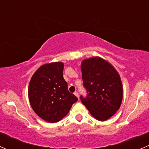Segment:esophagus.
I'll use <instances>...</instances> for the list:
<instances>
[{
    "label": "esophagus",
    "instance_id": "34e87169",
    "mask_svg": "<svg viewBox=\"0 0 149 149\" xmlns=\"http://www.w3.org/2000/svg\"><path fill=\"white\" fill-rule=\"evenodd\" d=\"M74 94L76 96V97H78V98H79V93H78V91H75Z\"/></svg>",
    "mask_w": 149,
    "mask_h": 149
}]
</instances>
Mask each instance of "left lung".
<instances>
[{
  "label": "left lung",
  "mask_w": 149,
  "mask_h": 149,
  "mask_svg": "<svg viewBox=\"0 0 149 149\" xmlns=\"http://www.w3.org/2000/svg\"><path fill=\"white\" fill-rule=\"evenodd\" d=\"M85 97L81 95V102L91 115L104 121L115 115L123 100V86L117 70L101 58L86 59L81 63Z\"/></svg>",
  "instance_id": "8db88e82"
}]
</instances>
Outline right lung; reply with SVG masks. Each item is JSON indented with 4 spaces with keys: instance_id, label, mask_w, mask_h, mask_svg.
I'll return each instance as SVG.
<instances>
[{
    "instance_id": "right-lung-1",
    "label": "right lung",
    "mask_w": 149,
    "mask_h": 149,
    "mask_svg": "<svg viewBox=\"0 0 149 149\" xmlns=\"http://www.w3.org/2000/svg\"><path fill=\"white\" fill-rule=\"evenodd\" d=\"M63 71V63L43 65L34 73L29 85V99L33 110L49 123L61 120L78 101L68 91Z\"/></svg>"
}]
</instances>
